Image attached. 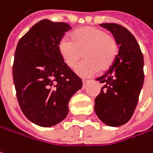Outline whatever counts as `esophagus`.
I'll return each mask as SVG.
<instances>
[{
  "instance_id": "1",
  "label": "esophagus",
  "mask_w": 153,
  "mask_h": 153,
  "mask_svg": "<svg viewBox=\"0 0 153 153\" xmlns=\"http://www.w3.org/2000/svg\"><path fill=\"white\" fill-rule=\"evenodd\" d=\"M90 82V81H89V80H85V79H83V80H82V83H83V87H85V86H86V84H87V83H88V82Z\"/></svg>"
}]
</instances>
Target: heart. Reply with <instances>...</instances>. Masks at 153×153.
<instances>
[{"label":"heart","mask_w":153,"mask_h":153,"mask_svg":"<svg viewBox=\"0 0 153 153\" xmlns=\"http://www.w3.org/2000/svg\"><path fill=\"white\" fill-rule=\"evenodd\" d=\"M58 51L62 62L71 69L83 56L85 60L76 68V71L82 77H88L99 70L106 71L112 66L119 53V43L114 36L104 29L86 26L74 30L71 40L61 39Z\"/></svg>","instance_id":"1"}]
</instances>
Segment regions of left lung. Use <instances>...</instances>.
I'll return each mask as SVG.
<instances>
[{
	"instance_id": "8db88e82",
	"label": "left lung",
	"mask_w": 153,
	"mask_h": 153,
	"mask_svg": "<svg viewBox=\"0 0 153 153\" xmlns=\"http://www.w3.org/2000/svg\"><path fill=\"white\" fill-rule=\"evenodd\" d=\"M119 43V53L112 66L97 78L104 83L95 99L98 118L109 126L126 124L135 111L144 83V56L134 36L117 23H102Z\"/></svg>"
}]
</instances>
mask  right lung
<instances>
[{"label":"right lung","instance_id":"1","mask_svg":"<svg viewBox=\"0 0 153 153\" xmlns=\"http://www.w3.org/2000/svg\"><path fill=\"white\" fill-rule=\"evenodd\" d=\"M71 27L44 19L19 40L15 52L13 79L20 108L34 124L50 127L69 113L71 97L82 79L62 60L58 43Z\"/></svg>","mask_w":153,"mask_h":153}]
</instances>
